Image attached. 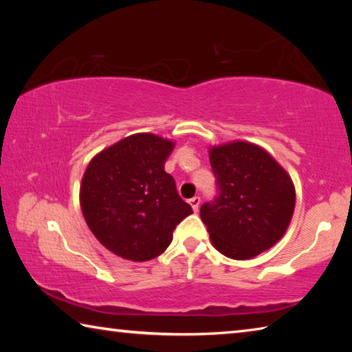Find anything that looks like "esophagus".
Returning <instances> with one entry per match:
<instances>
[{"label": "esophagus", "instance_id": "34e87169", "mask_svg": "<svg viewBox=\"0 0 352 352\" xmlns=\"http://www.w3.org/2000/svg\"><path fill=\"white\" fill-rule=\"evenodd\" d=\"M189 204H190V206H192V210L194 211H199V206H200V197H197V195H195V197H192L189 200Z\"/></svg>", "mask_w": 352, "mask_h": 352}]
</instances>
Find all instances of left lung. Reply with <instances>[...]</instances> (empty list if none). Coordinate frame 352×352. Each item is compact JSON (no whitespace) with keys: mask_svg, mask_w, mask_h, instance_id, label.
Masks as SVG:
<instances>
[{"mask_svg":"<svg viewBox=\"0 0 352 352\" xmlns=\"http://www.w3.org/2000/svg\"><path fill=\"white\" fill-rule=\"evenodd\" d=\"M217 195L200 217L212 245L233 259H250L281 239L295 208L290 177L264 148L243 141L212 147Z\"/></svg>","mask_w":352,"mask_h":352,"instance_id":"1","label":"left lung"}]
</instances>
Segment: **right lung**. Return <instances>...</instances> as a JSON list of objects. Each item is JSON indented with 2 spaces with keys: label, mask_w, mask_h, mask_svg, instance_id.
I'll return each mask as SVG.
<instances>
[{
  "label": "right lung",
  "mask_w": 352,
  "mask_h": 352,
  "mask_svg": "<svg viewBox=\"0 0 352 352\" xmlns=\"http://www.w3.org/2000/svg\"><path fill=\"white\" fill-rule=\"evenodd\" d=\"M172 151V141L132 135L96 155L82 178L83 217L98 241L124 259L157 258L192 214L164 170Z\"/></svg>",
  "instance_id": "add662e5"
}]
</instances>
